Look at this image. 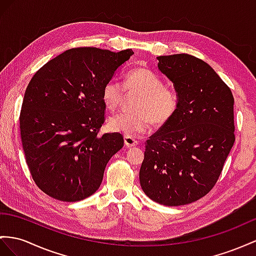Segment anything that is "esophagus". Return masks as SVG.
<instances>
[{"mask_svg": "<svg viewBox=\"0 0 256 256\" xmlns=\"http://www.w3.org/2000/svg\"><path fill=\"white\" fill-rule=\"evenodd\" d=\"M124 142H126V147H135L137 146V144H138L134 137H130V136L124 137Z\"/></svg>", "mask_w": 256, "mask_h": 256, "instance_id": "1", "label": "esophagus"}]
</instances>
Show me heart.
I'll return each mask as SVG.
<instances>
[{
  "label": "heart",
  "mask_w": 256,
  "mask_h": 256,
  "mask_svg": "<svg viewBox=\"0 0 256 256\" xmlns=\"http://www.w3.org/2000/svg\"><path fill=\"white\" fill-rule=\"evenodd\" d=\"M124 90L140 94L133 114H120L109 120L108 126L112 132L126 136L138 137L149 132L152 126H164L178 111L180 97L178 92L166 88L164 81L156 72L148 68L138 67L130 70L124 80V88L116 78L104 83L102 100L110 111L121 106Z\"/></svg>",
  "instance_id": "heart-1"
}]
</instances>
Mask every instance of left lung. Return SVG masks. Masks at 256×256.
<instances>
[{
  "label": "left lung",
  "instance_id": "8db88e82",
  "mask_svg": "<svg viewBox=\"0 0 256 256\" xmlns=\"http://www.w3.org/2000/svg\"><path fill=\"white\" fill-rule=\"evenodd\" d=\"M158 68L174 84V116L145 142L140 186L150 199L185 206L215 186L234 142V96L218 74L188 54L159 56Z\"/></svg>",
  "mask_w": 256,
  "mask_h": 256
}]
</instances>
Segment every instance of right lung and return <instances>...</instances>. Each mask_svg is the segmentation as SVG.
Instances as JSON below:
<instances>
[{
	"mask_svg": "<svg viewBox=\"0 0 256 256\" xmlns=\"http://www.w3.org/2000/svg\"><path fill=\"white\" fill-rule=\"evenodd\" d=\"M133 54L71 48L32 76L19 116L22 142L32 178L52 198L76 202L93 194L123 147L120 133L98 135L106 119L102 90Z\"/></svg>",
	"mask_w": 256,
	"mask_h": 256,
	"instance_id": "1",
	"label": "right lung"
}]
</instances>
